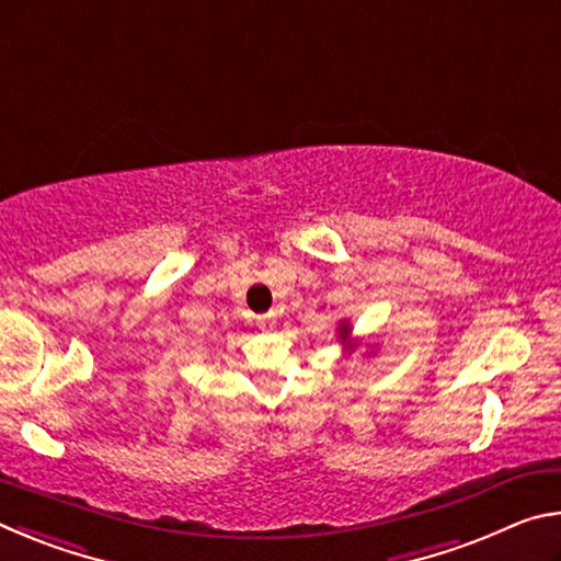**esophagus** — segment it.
<instances>
[{
  "label": "esophagus",
  "mask_w": 561,
  "mask_h": 561,
  "mask_svg": "<svg viewBox=\"0 0 561 561\" xmlns=\"http://www.w3.org/2000/svg\"><path fill=\"white\" fill-rule=\"evenodd\" d=\"M257 324H260V327H272V324H274V314H272V311H270V314L257 317Z\"/></svg>",
  "instance_id": "1"
}]
</instances>
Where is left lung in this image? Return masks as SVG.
<instances>
[{"label": "left lung", "instance_id": "obj_1", "mask_svg": "<svg viewBox=\"0 0 561 561\" xmlns=\"http://www.w3.org/2000/svg\"><path fill=\"white\" fill-rule=\"evenodd\" d=\"M336 331H339V341H341V344H348V339H351V327H348V321H341ZM346 348H348V351H354V348H356V344H348Z\"/></svg>", "mask_w": 561, "mask_h": 561}]
</instances>
